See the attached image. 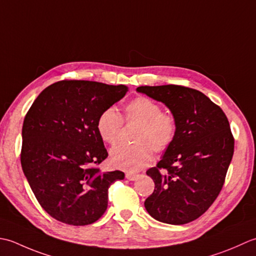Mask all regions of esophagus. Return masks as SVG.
<instances>
[{"label": "esophagus", "instance_id": "esophagus-1", "mask_svg": "<svg viewBox=\"0 0 256 256\" xmlns=\"http://www.w3.org/2000/svg\"><path fill=\"white\" fill-rule=\"evenodd\" d=\"M126 178L130 181H134L137 180L139 178V174H132V172H128V174H126Z\"/></svg>", "mask_w": 256, "mask_h": 256}]
</instances>
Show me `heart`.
<instances>
[{
  "label": "heart",
  "instance_id": "heart-1",
  "mask_svg": "<svg viewBox=\"0 0 256 256\" xmlns=\"http://www.w3.org/2000/svg\"><path fill=\"white\" fill-rule=\"evenodd\" d=\"M127 122L139 124L134 134V146H118L109 154L112 166L124 171L134 172L144 168L154 160V150L162 152L174 142L178 130L174 116L162 112L158 102L148 97L134 98L124 108ZM122 119L114 108L104 110L97 119V132L104 142H118Z\"/></svg>",
  "mask_w": 256,
  "mask_h": 256
}]
</instances>
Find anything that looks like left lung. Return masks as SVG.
Masks as SVG:
<instances>
[{"instance_id":"left-lung-1","label":"left lung","mask_w":256,"mask_h":256,"mask_svg":"<svg viewBox=\"0 0 256 256\" xmlns=\"http://www.w3.org/2000/svg\"><path fill=\"white\" fill-rule=\"evenodd\" d=\"M137 92L162 102L178 124L174 142L147 171L154 191L144 208L157 221L189 223L211 206L223 186L234 151L228 120L210 98L192 88L140 86Z\"/></svg>"}]
</instances>
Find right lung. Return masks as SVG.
Here are the masks:
<instances>
[{"label": "right lung", "mask_w": 256, "mask_h": 256, "mask_svg": "<svg viewBox=\"0 0 256 256\" xmlns=\"http://www.w3.org/2000/svg\"><path fill=\"white\" fill-rule=\"evenodd\" d=\"M124 85L62 80L46 87L26 114L20 164L40 206L70 226L96 222L108 206V189L124 174L102 172L108 157L97 132L100 114L120 100Z\"/></svg>", "instance_id": "obj_1"}]
</instances>
